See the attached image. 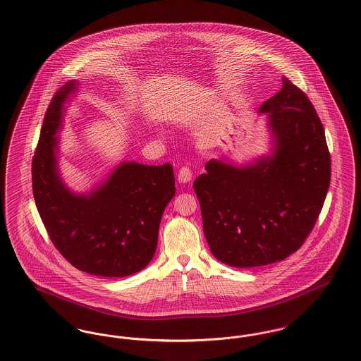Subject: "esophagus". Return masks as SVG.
Wrapping results in <instances>:
<instances>
[{"mask_svg": "<svg viewBox=\"0 0 361 361\" xmlns=\"http://www.w3.org/2000/svg\"><path fill=\"white\" fill-rule=\"evenodd\" d=\"M177 180H178V183H181V184H187V183H189V181L192 180V172L189 171V168H187V166L181 168L180 172L177 174Z\"/></svg>", "mask_w": 361, "mask_h": 361, "instance_id": "obj_1", "label": "esophagus"}]
</instances>
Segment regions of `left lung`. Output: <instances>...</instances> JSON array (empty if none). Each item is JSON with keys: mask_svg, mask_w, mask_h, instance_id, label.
Masks as SVG:
<instances>
[{"mask_svg": "<svg viewBox=\"0 0 361 361\" xmlns=\"http://www.w3.org/2000/svg\"><path fill=\"white\" fill-rule=\"evenodd\" d=\"M258 114L268 115L269 154L237 165L209 159L193 189L211 253L235 268L283 261L307 238L326 197L330 154L309 97L290 80Z\"/></svg>", "mask_w": 361, "mask_h": 361, "instance_id": "obj_1", "label": "left lung"}]
</instances>
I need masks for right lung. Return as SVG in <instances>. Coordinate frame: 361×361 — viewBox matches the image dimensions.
Here are the masks:
<instances>
[{"label":"right lung","mask_w":361,"mask_h":361,"mask_svg":"<svg viewBox=\"0 0 361 361\" xmlns=\"http://www.w3.org/2000/svg\"><path fill=\"white\" fill-rule=\"evenodd\" d=\"M71 80L54 96L32 159V190L54 246L77 269L102 277L134 275L154 257L165 207L176 193L171 164H119L90 192L78 193L59 173V139Z\"/></svg>","instance_id":"obj_1"}]
</instances>
